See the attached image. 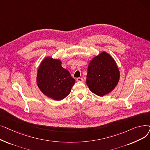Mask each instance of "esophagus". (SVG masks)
<instances>
[{"label":"esophagus","instance_id":"34e87169","mask_svg":"<svg viewBox=\"0 0 150 150\" xmlns=\"http://www.w3.org/2000/svg\"><path fill=\"white\" fill-rule=\"evenodd\" d=\"M76 80L78 82H83L84 81V80L82 78H77Z\"/></svg>","mask_w":150,"mask_h":150}]
</instances>
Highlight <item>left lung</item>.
<instances>
[{
	"label": "left lung",
	"instance_id": "obj_1",
	"mask_svg": "<svg viewBox=\"0 0 150 150\" xmlns=\"http://www.w3.org/2000/svg\"><path fill=\"white\" fill-rule=\"evenodd\" d=\"M120 76L119 67L113 57L103 51L90 61L86 83L92 92L103 97L115 89Z\"/></svg>",
	"mask_w": 150,
	"mask_h": 150
}]
</instances>
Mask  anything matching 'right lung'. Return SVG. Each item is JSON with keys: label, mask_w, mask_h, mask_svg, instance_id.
Segmentation results:
<instances>
[{"label": "right lung", "mask_w": 150, "mask_h": 150, "mask_svg": "<svg viewBox=\"0 0 150 150\" xmlns=\"http://www.w3.org/2000/svg\"><path fill=\"white\" fill-rule=\"evenodd\" d=\"M61 64L59 59L47 57L39 66L36 75L39 89L45 96L56 101L65 98L75 83V80Z\"/></svg>", "instance_id": "obj_1"}]
</instances>
